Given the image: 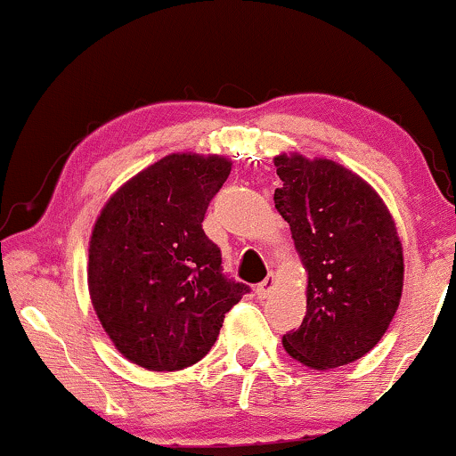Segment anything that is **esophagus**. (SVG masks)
Returning <instances> with one entry per match:
<instances>
[{"label":"esophagus","mask_w":456,"mask_h":456,"mask_svg":"<svg viewBox=\"0 0 456 456\" xmlns=\"http://www.w3.org/2000/svg\"><path fill=\"white\" fill-rule=\"evenodd\" d=\"M274 283H277V279H274V274H268V277L262 281V283H258V287H256V295H258L260 299L268 297V293L273 291Z\"/></svg>","instance_id":"34e87169"}]
</instances>
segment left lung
Returning a JSON list of instances; mask_svg holds the SVG:
<instances>
[{
    "label": "left lung",
    "mask_w": 456,
    "mask_h": 456,
    "mask_svg": "<svg viewBox=\"0 0 456 456\" xmlns=\"http://www.w3.org/2000/svg\"><path fill=\"white\" fill-rule=\"evenodd\" d=\"M274 207L307 271V307L287 354L316 370L363 357L387 332L403 291V248L380 196L329 159H274Z\"/></svg>",
    "instance_id": "8db88e82"
}]
</instances>
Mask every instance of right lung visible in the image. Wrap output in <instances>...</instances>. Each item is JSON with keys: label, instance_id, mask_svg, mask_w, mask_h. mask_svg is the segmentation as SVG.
I'll use <instances>...</instances> for the list:
<instances>
[{"label": "right lung", "instance_id": "1", "mask_svg": "<svg viewBox=\"0 0 456 456\" xmlns=\"http://www.w3.org/2000/svg\"><path fill=\"white\" fill-rule=\"evenodd\" d=\"M229 171L223 157H165L121 185L94 225V312L115 347L146 370L200 362L225 314L249 293L223 273L221 248L202 229Z\"/></svg>", "mask_w": 456, "mask_h": 456}]
</instances>
